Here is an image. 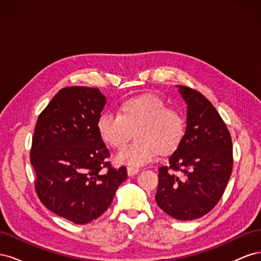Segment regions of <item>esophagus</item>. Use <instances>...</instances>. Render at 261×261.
<instances>
[{"label": "esophagus", "instance_id": "obj_1", "mask_svg": "<svg viewBox=\"0 0 261 261\" xmlns=\"http://www.w3.org/2000/svg\"><path fill=\"white\" fill-rule=\"evenodd\" d=\"M139 172V169L138 168H127V174L128 176H134L135 174H137V173Z\"/></svg>", "mask_w": 261, "mask_h": 261}]
</instances>
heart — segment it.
<instances>
[{"mask_svg":"<svg viewBox=\"0 0 261 261\" xmlns=\"http://www.w3.org/2000/svg\"><path fill=\"white\" fill-rule=\"evenodd\" d=\"M97 128L102 140L122 150L136 134L137 141L115 158L117 163L139 168L154 161L159 152L175 150L184 137L185 118L178 110L151 93L140 94L121 102L117 114H100Z\"/></svg>","mask_w":261,"mask_h":261,"instance_id":"b5f03b06","label":"heart"}]
</instances>
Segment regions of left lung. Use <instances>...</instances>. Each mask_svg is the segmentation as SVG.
Masks as SVG:
<instances>
[{
  "mask_svg": "<svg viewBox=\"0 0 261 261\" xmlns=\"http://www.w3.org/2000/svg\"><path fill=\"white\" fill-rule=\"evenodd\" d=\"M187 105L186 130L159 168L155 201L167 215L188 221L203 217L222 197L233 168L232 139L211 102L198 91L177 85ZM180 170L179 179L172 173Z\"/></svg>",
  "mask_w": 261,
  "mask_h": 261,
  "instance_id": "8db88e82",
  "label": "left lung"
}]
</instances>
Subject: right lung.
<instances>
[{
  "mask_svg": "<svg viewBox=\"0 0 261 261\" xmlns=\"http://www.w3.org/2000/svg\"><path fill=\"white\" fill-rule=\"evenodd\" d=\"M106 102L98 88L67 87L55 94L36 124L30 162L39 199L76 224L99 218L127 177L125 167L114 169L107 161L110 152L97 128Z\"/></svg>",
  "mask_w": 261,
  "mask_h": 261,
  "instance_id": "add662e5",
  "label": "right lung"
}]
</instances>
